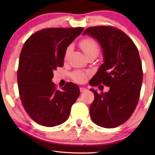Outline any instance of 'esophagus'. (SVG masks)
I'll return each mask as SVG.
<instances>
[{"label": "esophagus", "mask_w": 155, "mask_h": 155, "mask_svg": "<svg viewBox=\"0 0 155 155\" xmlns=\"http://www.w3.org/2000/svg\"><path fill=\"white\" fill-rule=\"evenodd\" d=\"M86 90H87V89L84 88V87H80V92H84V91H86Z\"/></svg>", "instance_id": "1"}]
</instances>
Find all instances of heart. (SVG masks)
I'll return each mask as SVG.
<instances>
[{
	"mask_svg": "<svg viewBox=\"0 0 155 155\" xmlns=\"http://www.w3.org/2000/svg\"><path fill=\"white\" fill-rule=\"evenodd\" d=\"M80 46L83 51L84 54L87 56H90L91 54H99V46L96 41L94 39H90V38H87V39H84L82 40L80 42ZM72 46H68L65 51L64 54V58L67 59L71 51ZM73 79L78 82H83L85 80V75L82 72L78 71L75 72L73 75Z\"/></svg>",
	"mask_w": 155,
	"mask_h": 155,
	"instance_id": "1",
	"label": "heart"
}]
</instances>
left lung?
<instances>
[{"instance_id": "1", "label": "left lung", "mask_w": 155, "mask_h": 155, "mask_svg": "<svg viewBox=\"0 0 155 155\" xmlns=\"http://www.w3.org/2000/svg\"><path fill=\"white\" fill-rule=\"evenodd\" d=\"M82 35L96 39L102 50L104 63L90 84L109 87L105 93L90 89L94 94L91 119L103 128H116L130 117L138 103L143 76L138 50L128 35L114 27H92Z\"/></svg>"}]
</instances>
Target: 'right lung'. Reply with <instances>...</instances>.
<instances>
[{
    "mask_svg": "<svg viewBox=\"0 0 155 155\" xmlns=\"http://www.w3.org/2000/svg\"><path fill=\"white\" fill-rule=\"evenodd\" d=\"M83 30L42 29L31 35L22 48L18 71L20 97L29 117L41 126L54 127L66 121L79 97L77 84L68 82L58 90L52 78L57 68L63 66L68 46Z\"/></svg>",
    "mask_w": 155,
    "mask_h": 155,
    "instance_id": "obj_1",
    "label": "right lung"
}]
</instances>
